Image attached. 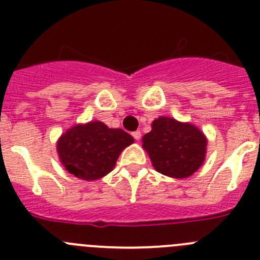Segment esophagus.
I'll return each mask as SVG.
<instances>
[{"label": "esophagus", "instance_id": "34e87169", "mask_svg": "<svg viewBox=\"0 0 260 260\" xmlns=\"http://www.w3.org/2000/svg\"><path fill=\"white\" fill-rule=\"evenodd\" d=\"M132 136H133V138H135L136 141H140L141 140V136H142V135H141L140 131H136V132L132 133Z\"/></svg>", "mask_w": 260, "mask_h": 260}]
</instances>
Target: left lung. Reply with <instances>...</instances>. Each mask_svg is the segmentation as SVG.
Masks as SVG:
<instances>
[{"mask_svg":"<svg viewBox=\"0 0 260 260\" xmlns=\"http://www.w3.org/2000/svg\"><path fill=\"white\" fill-rule=\"evenodd\" d=\"M151 127V132L143 136L142 147L157 172L186 179L203 166L208 138L200 128L171 117H158Z\"/></svg>","mask_w":260,"mask_h":260,"instance_id":"1","label":"left lung"}]
</instances>
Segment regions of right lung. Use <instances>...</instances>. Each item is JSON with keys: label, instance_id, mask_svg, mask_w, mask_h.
<instances>
[{"label": "right lung", "instance_id": "add662e5", "mask_svg": "<svg viewBox=\"0 0 260 260\" xmlns=\"http://www.w3.org/2000/svg\"><path fill=\"white\" fill-rule=\"evenodd\" d=\"M135 142L120 128H109L101 120L75 124L56 142L60 162L69 174L85 181H95L114 169L125 147Z\"/></svg>", "mask_w": 260, "mask_h": 260}]
</instances>
